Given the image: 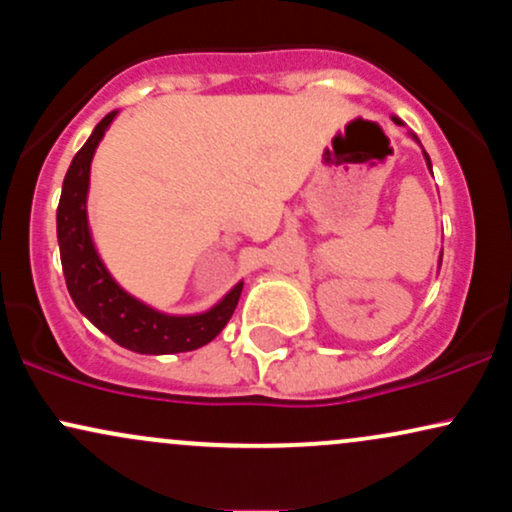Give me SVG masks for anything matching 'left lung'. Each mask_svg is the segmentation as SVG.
Wrapping results in <instances>:
<instances>
[{
  "label": "left lung",
  "mask_w": 512,
  "mask_h": 512,
  "mask_svg": "<svg viewBox=\"0 0 512 512\" xmlns=\"http://www.w3.org/2000/svg\"><path fill=\"white\" fill-rule=\"evenodd\" d=\"M392 120H395V125H404V122H402V120H399V117H392ZM409 137H411V139H414V142L421 146V142H419V137H416V134H414V132H409ZM421 151H424V146H421ZM424 161H426V166H428V170H431V158H428V154H426V151H424ZM431 175H433V170H431ZM440 260H443V257H440Z\"/></svg>",
  "instance_id": "8db88e82"
}]
</instances>
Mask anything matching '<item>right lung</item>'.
<instances>
[{
	"mask_svg": "<svg viewBox=\"0 0 512 512\" xmlns=\"http://www.w3.org/2000/svg\"><path fill=\"white\" fill-rule=\"evenodd\" d=\"M117 113L120 110H113L93 127L91 137L76 151L72 166L64 175L60 207H57V243H60L64 281L79 313L122 349L146 356L195 351L209 344L228 325L243 291V281H238L219 303L204 313L170 315L139 301L108 272L93 243L86 202L93 154Z\"/></svg>",
	"mask_w": 512,
	"mask_h": 512,
	"instance_id": "obj_1",
	"label": "right lung"
}]
</instances>
